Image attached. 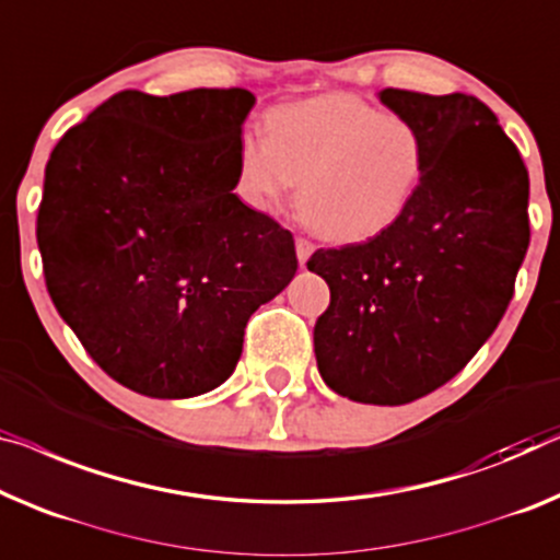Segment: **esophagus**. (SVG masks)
<instances>
[{"label": "esophagus", "instance_id": "esophagus-1", "mask_svg": "<svg viewBox=\"0 0 560 560\" xmlns=\"http://www.w3.org/2000/svg\"><path fill=\"white\" fill-rule=\"evenodd\" d=\"M314 254V244L308 238H304V236H299L296 238V258H299V264H306L308 261V256Z\"/></svg>", "mask_w": 560, "mask_h": 560}]
</instances>
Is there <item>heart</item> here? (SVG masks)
<instances>
[{
    "mask_svg": "<svg viewBox=\"0 0 560 560\" xmlns=\"http://www.w3.org/2000/svg\"><path fill=\"white\" fill-rule=\"evenodd\" d=\"M424 140L412 120L334 93L277 107L266 136L238 143V188L273 208L299 188V213L331 241H362L392 226L424 175Z\"/></svg>",
    "mask_w": 560,
    "mask_h": 560,
    "instance_id": "heart-1",
    "label": "heart"
}]
</instances>
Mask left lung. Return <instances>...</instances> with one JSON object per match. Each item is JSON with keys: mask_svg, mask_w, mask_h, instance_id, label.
<instances>
[{"mask_svg": "<svg viewBox=\"0 0 560 560\" xmlns=\"http://www.w3.org/2000/svg\"><path fill=\"white\" fill-rule=\"evenodd\" d=\"M424 140L405 213L362 244L319 248L329 283L314 324L319 374L341 397L407 405L455 377L503 319L528 252V171L478 97L387 88Z\"/></svg>", "mask_w": 560, "mask_h": 560, "instance_id": "left-lung-1", "label": "left lung"}]
</instances>
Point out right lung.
<instances>
[{
  "label": "right lung",
  "instance_id": "1",
  "mask_svg": "<svg viewBox=\"0 0 560 560\" xmlns=\"http://www.w3.org/2000/svg\"><path fill=\"white\" fill-rule=\"evenodd\" d=\"M254 103L244 88L122 90L47 161V291L100 370L138 395L183 399L226 382L246 322L296 273L291 231L233 194Z\"/></svg>",
  "mask_w": 560,
  "mask_h": 560
}]
</instances>
